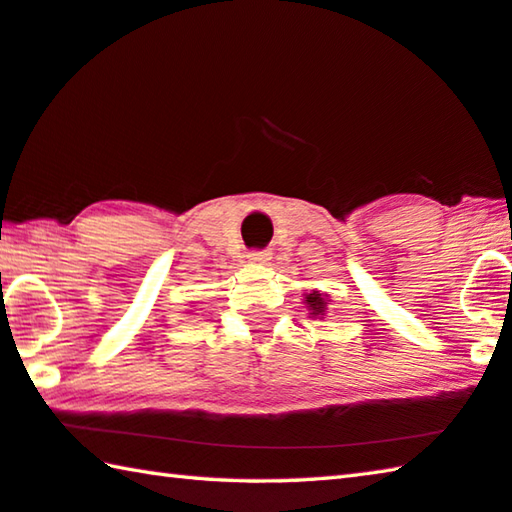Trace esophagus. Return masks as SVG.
Masks as SVG:
<instances>
[{
    "label": "esophagus",
    "instance_id": "esophagus-1",
    "mask_svg": "<svg viewBox=\"0 0 512 512\" xmlns=\"http://www.w3.org/2000/svg\"><path fill=\"white\" fill-rule=\"evenodd\" d=\"M268 259H271V253H268V250H250L248 253V262L253 264H266Z\"/></svg>",
    "mask_w": 512,
    "mask_h": 512
}]
</instances>
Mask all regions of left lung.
Returning <instances> with one entry per match:
<instances>
[{
  "mask_svg": "<svg viewBox=\"0 0 512 512\" xmlns=\"http://www.w3.org/2000/svg\"><path fill=\"white\" fill-rule=\"evenodd\" d=\"M305 305H307L311 316H325V309L329 305V300H327L325 293L311 291V293H305Z\"/></svg>",
  "mask_w": 512,
  "mask_h": 512,
  "instance_id": "1",
  "label": "left lung"
}]
</instances>
